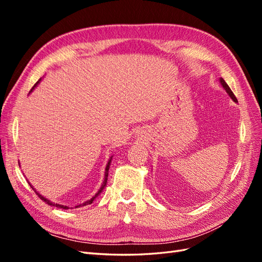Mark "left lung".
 Masks as SVG:
<instances>
[{"mask_svg":"<svg viewBox=\"0 0 262 262\" xmlns=\"http://www.w3.org/2000/svg\"><path fill=\"white\" fill-rule=\"evenodd\" d=\"M221 84H222V86H223L224 87V89H225V91L227 92V94L229 95V96H231V98L234 100V101H237V98H236V96H235V95H234V93L232 92V90L231 89H229V86L226 84V82L223 80V78H221Z\"/></svg>","mask_w":262,"mask_h":262,"instance_id":"left-lung-1","label":"left lung"}]
</instances>
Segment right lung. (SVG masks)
Returning a JSON list of instances; mask_svg holds the SVG:
<instances>
[{"instance_id":"add662e5","label":"right lung","mask_w":262,"mask_h":262,"mask_svg":"<svg viewBox=\"0 0 262 262\" xmlns=\"http://www.w3.org/2000/svg\"><path fill=\"white\" fill-rule=\"evenodd\" d=\"M39 81H40V80H39ZM39 81L35 84V86L39 83ZM34 86V87H35ZM34 87H33V89H31L30 90V92L31 91H33L34 90ZM113 158V157H112ZM112 158H110V160H109V162H108V164H107V166H106V173H105V180H104V184H102V186H101V188L98 190V192L96 193V195H95L94 198H92V199L91 200H89V201H86L85 203H83V204H80V205H77V207H75V208H80V207H84V205H87V204H91L93 201H94V199H95V198H96L100 192H101V190L102 189H104L105 188V186H106V182H107V177H108V170H109V166H110V162H112ZM31 187V186H30ZM31 188H33V187H31ZM34 189V188H33ZM35 190V189H34ZM36 192V191H35ZM36 194L39 196V198H40V199L42 200V201H45L47 204H49V205H53V207H57V208H60V209H64V210H68L69 208L68 207H66V205H61V204H58V203H53V202H51V201H49V200H47L46 199V198H43L41 194H39L38 192H36Z\"/></svg>"}]
</instances>
